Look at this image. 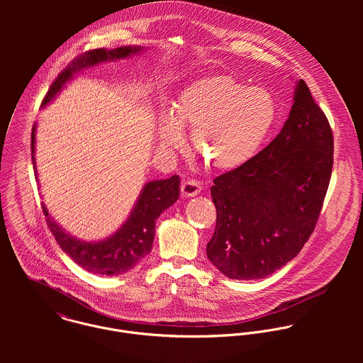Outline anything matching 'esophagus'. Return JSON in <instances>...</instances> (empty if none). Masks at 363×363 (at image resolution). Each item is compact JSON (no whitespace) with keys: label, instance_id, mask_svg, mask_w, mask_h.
<instances>
[{"label":"esophagus","instance_id":"esophagus-1","mask_svg":"<svg viewBox=\"0 0 363 363\" xmlns=\"http://www.w3.org/2000/svg\"><path fill=\"white\" fill-rule=\"evenodd\" d=\"M182 196L183 197H187V199H190V197H196V196H199L200 193H201V184H200V182H197V180H193V179H189V180H184L183 183H182Z\"/></svg>","mask_w":363,"mask_h":363}]
</instances>
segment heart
I'll list each match as a JSON object with an SVG mask.
<instances>
[{
	"instance_id": "b5f03b06",
	"label": "heart",
	"mask_w": 363,
	"mask_h": 363,
	"mask_svg": "<svg viewBox=\"0 0 363 363\" xmlns=\"http://www.w3.org/2000/svg\"><path fill=\"white\" fill-rule=\"evenodd\" d=\"M275 104L261 88H246L230 75L215 74L184 86L157 127L162 150L183 144L191 130L196 154L209 169L228 172L243 166L259 151L274 125Z\"/></svg>"
}]
</instances>
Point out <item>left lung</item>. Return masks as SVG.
I'll use <instances>...</instances> for the list:
<instances>
[{
    "label": "left lung",
    "instance_id": "8db88e82",
    "mask_svg": "<svg viewBox=\"0 0 363 363\" xmlns=\"http://www.w3.org/2000/svg\"><path fill=\"white\" fill-rule=\"evenodd\" d=\"M333 151L328 120L299 79L281 133L211 187L216 226L207 257L223 275L265 278L298 256L323 207Z\"/></svg>",
    "mask_w": 363,
    "mask_h": 363
}]
</instances>
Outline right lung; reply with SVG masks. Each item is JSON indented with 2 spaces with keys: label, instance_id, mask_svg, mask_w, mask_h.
Listing matches in <instances>:
<instances>
[{
  "label": "right lung",
  "instance_id": "1",
  "mask_svg": "<svg viewBox=\"0 0 363 363\" xmlns=\"http://www.w3.org/2000/svg\"><path fill=\"white\" fill-rule=\"evenodd\" d=\"M143 50L144 48L140 46H124L113 50L96 49L77 57L55 78L43 99L42 107L50 104L61 92L64 85L85 68L95 67L99 62L128 58ZM35 144L36 124L32 128V162L36 172ZM179 186L180 177L177 174L163 180L148 182L143 187L141 194L125 222L111 236L98 242H85L69 235L52 219L46 206H42V208L48 225L65 255L88 272L98 275H120L133 269L141 259L151 253L155 238L156 219L164 209L177 201L180 193Z\"/></svg>",
  "mask_w": 363,
  "mask_h": 363
}]
</instances>
